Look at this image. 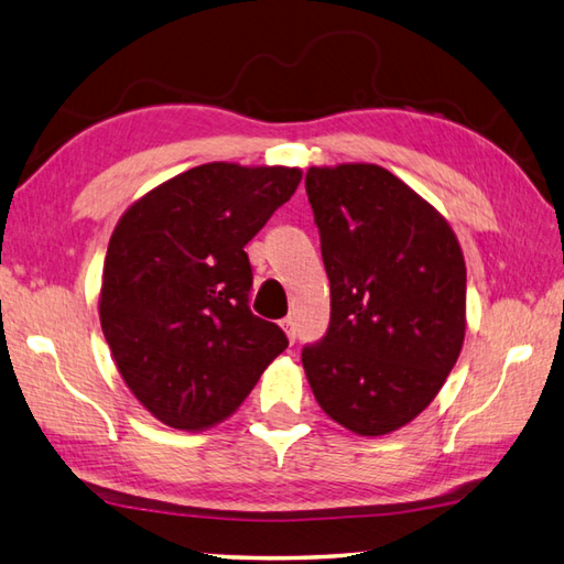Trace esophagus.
Returning <instances> with one entry per match:
<instances>
[{
    "instance_id": "obj_1",
    "label": "esophagus",
    "mask_w": 564,
    "mask_h": 564,
    "mask_svg": "<svg viewBox=\"0 0 564 564\" xmlns=\"http://www.w3.org/2000/svg\"><path fill=\"white\" fill-rule=\"evenodd\" d=\"M282 328H284V334H286V338H290V341L294 344V341H296V328H294V318H292V316H286V318H282Z\"/></svg>"
}]
</instances>
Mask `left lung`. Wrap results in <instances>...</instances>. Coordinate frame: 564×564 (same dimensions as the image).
<instances>
[{
    "label": "left lung",
    "mask_w": 564,
    "mask_h": 564,
    "mask_svg": "<svg viewBox=\"0 0 564 564\" xmlns=\"http://www.w3.org/2000/svg\"><path fill=\"white\" fill-rule=\"evenodd\" d=\"M332 322L302 348L322 410L378 437L430 405L459 358L466 264L449 223L378 164L312 166Z\"/></svg>",
    "instance_id": "left-lung-1"
}]
</instances>
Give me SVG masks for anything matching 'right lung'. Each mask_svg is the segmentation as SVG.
<instances>
[{
  "instance_id": "obj_1",
  "label": "right lung",
  "mask_w": 564,
  "mask_h": 564,
  "mask_svg": "<svg viewBox=\"0 0 564 564\" xmlns=\"http://www.w3.org/2000/svg\"><path fill=\"white\" fill-rule=\"evenodd\" d=\"M300 182V169L200 164L117 223L102 270V334L127 388L169 427L226 420L290 344L250 312L246 246Z\"/></svg>"
}]
</instances>
